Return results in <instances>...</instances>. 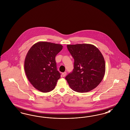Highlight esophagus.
<instances>
[{
  "label": "esophagus",
  "mask_w": 130,
  "mask_h": 130,
  "mask_svg": "<svg viewBox=\"0 0 130 130\" xmlns=\"http://www.w3.org/2000/svg\"><path fill=\"white\" fill-rule=\"evenodd\" d=\"M66 72H64V73H62V77H65V76H66Z\"/></svg>",
  "instance_id": "1"
}]
</instances>
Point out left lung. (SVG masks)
<instances>
[{"label":"left lung","mask_w":130,"mask_h":130,"mask_svg":"<svg viewBox=\"0 0 130 130\" xmlns=\"http://www.w3.org/2000/svg\"><path fill=\"white\" fill-rule=\"evenodd\" d=\"M73 57L74 69L65 77L70 88L80 92H87L101 82L105 72L104 57L99 49L89 44L67 45Z\"/></svg>","instance_id":"8db88e82"}]
</instances>
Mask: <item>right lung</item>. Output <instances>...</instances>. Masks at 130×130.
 Segmentation results:
<instances>
[{"instance_id": "right-lung-1", "label": "right lung", "mask_w": 130, "mask_h": 130, "mask_svg": "<svg viewBox=\"0 0 130 130\" xmlns=\"http://www.w3.org/2000/svg\"><path fill=\"white\" fill-rule=\"evenodd\" d=\"M62 45L48 42H38L27 52L25 60L27 78L35 88L42 92L53 90L60 77L55 57Z\"/></svg>"}]
</instances>
